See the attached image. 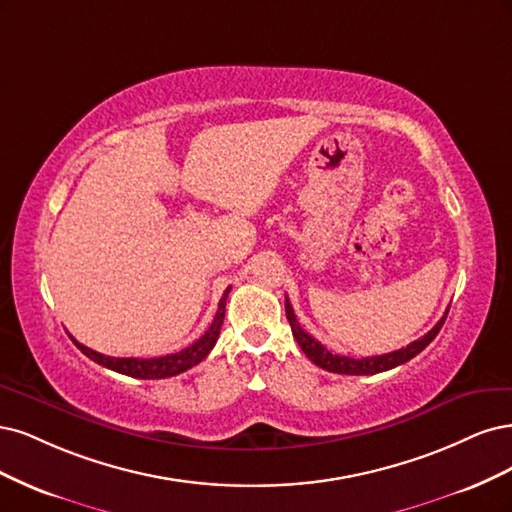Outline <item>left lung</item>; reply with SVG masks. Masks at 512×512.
<instances>
[{
  "label": "left lung",
  "instance_id": "1",
  "mask_svg": "<svg viewBox=\"0 0 512 512\" xmlns=\"http://www.w3.org/2000/svg\"><path fill=\"white\" fill-rule=\"evenodd\" d=\"M285 312H287V321L291 325V332L293 338L298 340V344L302 346V351L306 353V357L312 361V364L327 370V372H336V374H353V376H366V374H378V372H385L391 370L395 366H402L406 361H410L415 355H419L427 344H430L438 332L440 327L444 325V319L449 315V308L444 310L442 319L427 332L423 338L410 342L408 346L400 351H393V353H385V355H374V357H346V355H336V353H329L325 346L312 338L308 332H304L302 325L298 323V317H295L293 306L289 304V300H285Z\"/></svg>",
  "mask_w": 512,
  "mask_h": 512
}]
</instances>
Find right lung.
Instances as JSON below:
<instances>
[{
  "label": "right lung",
  "mask_w": 512,
  "mask_h": 512,
  "mask_svg": "<svg viewBox=\"0 0 512 512\" xmlns=\"http://www.w3.org/2000/svg\"><path fill=\"white\" fill-rule=\"evenodd\" d=\"M229 289L227 287L223 298L219 302V310L217 315H214L210 327L206 329V334L202 338H197L191 346H187V349L178 351V353H172V355H163V357H151V359H138V357H108V355H102L97 353L93 349H89V346L80 344L78 340H74L72 336V342L78 346V349L85 353L89 359H93L95 364H100L104 368H110L114 372L119 374H127V376H134V378H144V381H155V378H168V376H176L180 372H185L193 366L200 364V361L212 351L214 342H217L219 334H221V325H223V319H225V302H227V295H229Z\"/></svg>",
  "instance_id": "obj_1"
}]
</instances>
